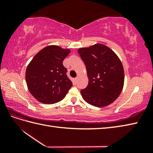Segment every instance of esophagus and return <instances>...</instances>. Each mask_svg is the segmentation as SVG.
<instances>
[{
    "label": "esophagus",
    "mask_w": 153,
    "mask_h": 153,
    "mask_svg": "<svg viewBox=\"0 0 153 153\" xmlns=\"http://www.w3.org/2000/svg\"><path fill=\"white\" fill-rule=\"evenodd\" d=\"M77 79H78V77H76V78H75V82H77Z\"/></svg>",
    "instance_id": "esophagus-1"
}]
</instances>
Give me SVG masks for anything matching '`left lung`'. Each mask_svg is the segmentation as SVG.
Here are the masks:
<instances>
[{"label": "left lung", "mask_w": 153, "mask_h": 153, "mask_svg": "<svg viewBox=\"0 0 153 153\" xmlns=\"http://www.w3.org/2000/svg\"><path fill=\"white\" fill-rule=\"evenodd\" d=\"M85 64L89 83L81 90L85 101L94 106L109 105L121 93L124 71L121 61L110 48L96 44L78 50Z\"/></svg>", "instance_id": "left-lung-1"}]
</instances>
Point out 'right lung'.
Wrapping results in <instances>:
<instances>
[{
	"instance_id": "1",
	"label": "right lung",
	"mask_w": 153,
	"mask_h": 153,
	"mask_svg": "<svg viewBox=\"0 0 153 153\" xmlns=\"http://www.w3.org/2000/svg\"><path fill=\"white\" fill-rule=\"evenodd\" d=\"M56 45L43 48L29 64L25 72V81L31 94L44 104L60 101L72 87L67 76L63 60L69 53Z\"/></svg>"
}]
</instances>
